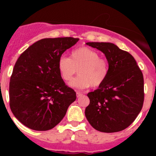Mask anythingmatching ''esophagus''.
Returning a JSON list of instances; mask_svg holds the SVG:
<instances>
[{
  "label": "esophagus",
  "mask_w": 156,
  "mask_h": 156,
  "mask_svg": "<svg viewBox=\"0 0 156 156\" xmlns=\"http://www.w3.org/2000/svg\"><path fill=\"white\" fill-rule=\"evenodd\" d=\"M76 95H77V97H80L83 95V94H81V93L79 92V91H77Z\"/></svg>",
  "instance_id": "34e87169"
}]
</instances>
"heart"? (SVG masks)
Returning a JSON list of instances; mask_svg holds the SVG:
<instances>
[{"instance_id":"heart-1","label":"heart","mask_w":156,"mask_h":156,"mask_svg":"<svg viewBox=\"0 0 156 156\" xmlns=\"http://www.w3.org/2000/svg\"><path fill=\"white\" fill-rule=\"evenodd\" d=\"M57 66L65 81H70L78 69L79 75L69 83L70 87L77 89H85L90 86L99 87L106 81L108 75L107 60L100 58L97 51L87 47L72 50L69 58L60 56Z\"/></svg>"}]
</instances>
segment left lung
<instances>
[{
    "mask_svg": "<svg viewBox=\"0 0 156 156\" xmlns=\"http://www.w3.org/2000/svg\"><path fill=\"white\" fill-rule=\"evenodd\" d=\"M86 44L103 52L108 63V75L98 89L87 94L90 104L85 116L96 130L114 133L130 126L142 109L144 76L128 52L108 42Z\"/></svg>",
    "mask_w": 156,
    "mask_h": 156,
    "instance_id": "obj_1",
    "label": "left lung"
}]
</instances>
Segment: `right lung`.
Wrapping results in <instances>:
<instances>
[{"instance_id":"obj_1","label":"right lung","mask_w":156,"mask_h":156,"mask_svg":"<svg viewBox=\"0 0 156 156\" xmlns=\"http://www.w3.org/2000/svg\"><path fill=\"white\" fill-rule=\"evenodd\" d=\"M78 40L71 37L41 39L18 58L10 78V106L25 126L40 131L53 128L76 100V93L62 80L57 62Z\"/></svg>"}]
</instances>
